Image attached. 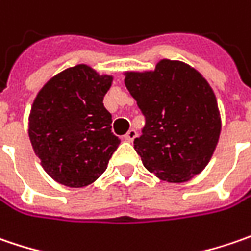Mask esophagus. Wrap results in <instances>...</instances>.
<instances>
[{"mask_svg":"<svg viewBox=\"0 0 251 251\" xmlns=\"http://www.w3.org/2000/svg\"><path fill=\"white\" fill-rule=\"evenodd\" d=\"M137 136V132L135 130V129H130L127 133L125 135V140H127V142H133L135 139H136Z\"/></svg>","mask_w":251,"mask_h":251,"instance_id":"34e87169","label":"esophagus"}]
</instances>
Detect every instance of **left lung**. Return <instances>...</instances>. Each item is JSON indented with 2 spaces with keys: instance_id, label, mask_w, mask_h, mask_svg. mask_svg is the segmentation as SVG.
Instances as JSON below:
<instances>
[{
  "instance_id": "obj_1",
  "label": "left lung",
  "mask_w": 251,
  "mask_h": 251,
  "mask_svg": "<svg viewBox=\"0 0 251 251\" xmlns=\"http://www.w3.org/2000/svg\"><path fill=\"white\" fill-rule=\"evenodd\" d=\"M125 85L146 118L135 150L167 182H187L206 167L221 135L211 85L190 64L163 59L154 70L126 71Z\"/></svg>"
}]
</instances>
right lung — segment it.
I'll return each mask as SVG.
<instances>
[{
	"label": "right lung",
	"instance_id": "right-lung-1",
	"mask_svg": "<svg viewBox=\"0 0 251 251\" xmlns=\"http://www.w3.org/2000/svg\"><path fill=\"white\" fill-rule=\"evenodd\" d=\"M112 80L77 64L51 77L36 95L27 133L43 170L59 184H93L119 146L111 130L112 115L102 102Z\"/></svg>",
	"mask_w": 251,
	"mask_h": 251
}]
</instances>
